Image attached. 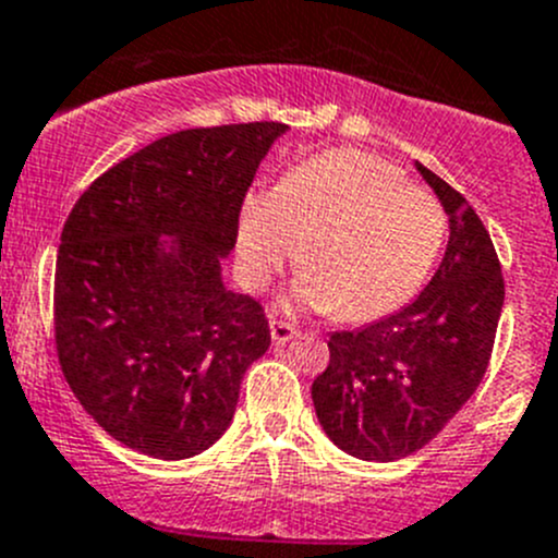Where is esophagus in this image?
I'll use <instances>...</instances> for the list:
<instances>
[{"label":"esophagus","instance_id":"esophagus-1","mask_svg":"<svg viewBox=\"0 0 558 558\" xmlns=\"http://www.w3.org/2000/svg\"><path fill=\"white\" fill-rule=\"evenodd\" d=\"M269 332H272L275 347H283V343H289L291 338L296 336V327L289 325V322H283V319H272L269 322Z\"/></svg>","mask_w":558,"mask_h":558}]
</instances>
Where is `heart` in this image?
<instances>
[{
    "label": "heart",
    "instance_id": "b5f03b06",
    "mask_svg": "<svg viewBox=\"0 0 558 558\" xmlns=\"http://www.w3.org/2000/svg\"><path fill=\"white\" fill-rule=\"evenodd\" d=\"M449 236L435 195L410 186L402 170L355 148L296 161L272 192L239 206L236 258L250 289H262L296 258L300 308L341 322H374L424 289Z\"/></svg>",
    "mask_w": 558,
    "mask_h": 558
}]
</instances>
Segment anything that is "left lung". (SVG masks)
<instances>
[{
    "mask_svg": "<svg viewBox=\"0 0 558 558\" xmlns=\"http://www.w3.org/2000/svg\"><path fill=\"white\" fill-rule=\"evenodd\" d=\"M446 217L449 244L426 289L397 314L332 332L330 363L311 385L332 444L368 462L424 449L473 397L504 308L496 247L465 197L415 161Z\"/></svg>",
    "mask_w": 558,
    "mask_h": 558,
    "instance_id": "1",
    "label": "left lung"
}]
</instances>
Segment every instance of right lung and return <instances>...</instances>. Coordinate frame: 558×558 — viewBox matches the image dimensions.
Here are the masks:
<instances>
[{
  "label": "right lung",
  "instance_id": "1",
  "mask_svg": "<svg viewBox=\"0 0 558 558\" xmlns=\"http://www.w3.org/2000/svg\"><path fill=\"white\" fill-rule=\"evenodd\" d=\"M283 123L186 129L98 175L68 215L54 338L82 408L114 440L186 460L231 426L269 350L253 296L222 280L244 192Z\"/></svg>",
  "mask_w": 558,
  "mask_h": 558
}]
</instances>
